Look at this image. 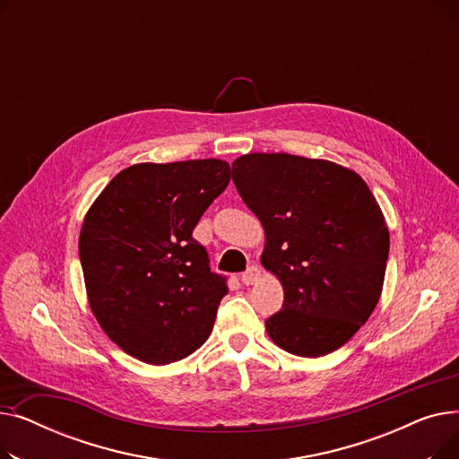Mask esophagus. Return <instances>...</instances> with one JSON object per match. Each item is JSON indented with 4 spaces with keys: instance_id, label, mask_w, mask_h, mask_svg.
I'll return each mask as SVG.
<instances>
[{
    "instance_id": "obj_1",
    "label": "esophagus",
    "mask_w": 459,
    "mask_h": 459,
    "mask_svg": "<svg viewBox=\"0 0 459 459\" xmlns=\"http://www.w3.org/2000/svg\"><path fill=\"white\" fill-rule=\"evenodd\" d=\"M258 279H260V270H258L256 266H251V268L242 275V282L247 284V286H249V284H255Z\"/></svg>"
}]
</instances>
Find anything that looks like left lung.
I'll return each mask as SVG.
<instances>
[{"label": "left lung", "instance_id": "obj_1", "mask_svg": "<svg viewBox=\"0 0 459 459\" xmlns=\"http://www.w3.org/2000/svg\"><path fill=\"white\" fill-rule=\"evenodd\" d=\"M232 180L266 234L262 266L284 290L270 339L299 357L339 350L372 315L387 268L374 193L348 167L284 152L236 158Z\"/></svg>", "mask_w": 459, "mask_h": 459}]
</instances>
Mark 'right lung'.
<instances>
[{"mask_svg": "<svg viewBox=\"0 0 459 459\" xmlns=\"http://www.w3.org/2000/svg\"><path fill=\"white\" fill-rule=\"evenodd\" d=\"M230 182L223 160L135 163L85 213L80 260L96 322L128 355L169 365L199 350L229 292L193 239Z\"/></svg>", "mask_w": 459, "mask_h": 459, "instance_id": "obj_1", "label": "right lung"}]
</instances>
